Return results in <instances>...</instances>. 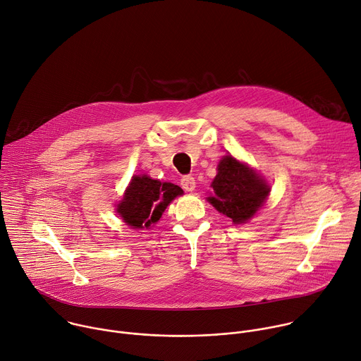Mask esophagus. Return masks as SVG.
Instances as JSON below:
<instances>
[{"instance_id":"34e87169","label":"esophagus","mask_w":361,"mask_h":361,"mask_svg":"<svg viewBox=\"0 0 361 361\" xmlns=\"http://www.w3.org/2000/svg\"><path fill=\"white\" fill-rule=\"evenodd\" d=\"M181 187H183L185 191H188V192L194 191V190H195V180H194V177H191V176H184V177L181 178Z\"/></svg>"}]
</instances>
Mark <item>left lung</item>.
I'll return each instance as SVG.
<instances>
[{
	"instance_id": "8db88e82",
	"label": "left lung",
	"mask_w": 361,
	"mask_h": 361,
	"mask_svg": "<svg viewBox=\"0 0 361 361\" xmlns=\"http://www.w3.org/2000/svg\"><path fill=\"white\" fill-rule=\"evenodd\" d=\"M216 170L211 183L212 195L207 201L233 224L248 222L267 201L271 187L251 167L232 156H225Z\"/></svg>"
}]
</instances>
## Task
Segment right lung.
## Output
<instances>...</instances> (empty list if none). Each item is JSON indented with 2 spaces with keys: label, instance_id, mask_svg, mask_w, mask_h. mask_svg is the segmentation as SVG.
Wrapping results in <instances>:
<instances>
[{
  "label": "right lung",
  "instance_id": "right-lung-1",
  "mask_svg": "<svg viewBox=\"0 0 361 361\" xmlns=\"http://www.w3.org/2000/svg\"><path fill=\"white\" fill-rule=\"evenodd\" d=\"M183 190L171 183H161L149 176H133L125 195L117 204V214L132 228H150L163 215L167 205Z\"/></svg>",
  "mask_w": 361,
  "mask_h": 361
}]
</instances>
